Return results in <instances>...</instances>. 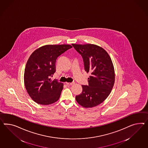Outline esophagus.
I'll return each mask as SVG.
<instances>
[{
	"mask_svg": "<svg viewBox=\"0 0 148 148\" xmlns=\"http://www.w3.org/2000/svg\"><path fill=\"white\" fill-rule=\"evenodd\" d=\"M66 84H67V85H69V86H72V85H73V84H74V82H71V83L66 82Z\"/></svg>",
	"mask_w": 148,
	"mask_h": 148,
	"instance_id": "1",
	"label": "esophagus"
}]
</instances>
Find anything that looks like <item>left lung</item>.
Segmentation results:
<instances>
[{
  "label": "left lung",
  "mask_w": 148,
  "mask_h": 148,
  "mask_svg": "<svg viewBox=\"0 0 148 148\" xmlns=\"http://www.w3.org/2000/svg\"><path fill=\"white\" fill-rule=\"evenodd\" d=\"M82 56L85 71L90 73L88 86L82 85V92L75 97L84 108H92L102 103L112 92L115 83V70L107 51L94 44H72Z\"/></svg>",
  "instance_id": "obj_1"
}]
</instances>
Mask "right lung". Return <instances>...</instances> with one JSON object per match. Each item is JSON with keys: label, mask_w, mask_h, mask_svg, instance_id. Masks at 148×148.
<instances>
[{"label": "right lung", "mask_w": 148, "mask_h": 148, "mask_svg": "<svg viewBox=\"0 0 148 148\" xmlns=\"http://www.w3.org/2000/svg\"><path fill=\"white\" fill-rule=\"evenodd\" d=\"M69 45H47L37 48L29 57L24 72V84L28 95L38 104L49 105L59 99L64 84L51 80L58 56Z\"/></svg>", "instance_id": "right-lung-1"}]
</instances>
